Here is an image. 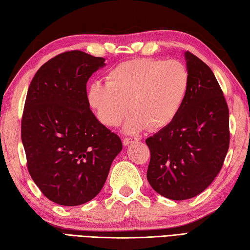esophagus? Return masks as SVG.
<instances>
[{"label": "esophagus", "instance_id": "34e87169", "mask_svg": "<svg viewBox=\"0 0 250 250\" xmlns=\"http://www.w3.org/2000/svg\"><path fill=\"white\" fill-rule=\"evenodd\" d=\"M139 140L138 139H132V138H125L124 139V145L125 146H128V145H130L131 143H134V142H138Z\"/></svg>", "mask_w": 250, "mask_h": 250}]
</instances>
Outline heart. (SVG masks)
<instances>
[{
    "label": "heart",
    "mask_w": 250,
    "mask_h": 250,
    "mask_svg": "<svg viewBox=\"0 0 250 250\" xmlns=\"http://www.w3.org/2000/svg\"><path fill=\"white\" fill-rule=\"evenodd\" d=\"M189 84L188 71L178 61L138 58L107 72L106 83L93 82L87 99L97 117L108 126L125 122L128 133L158 130L173 121L182 107Z\"/></svg>",
    "instance_id": "heart-1"
}]
</instances>
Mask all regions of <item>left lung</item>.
<instances>
[{"label": "left lung", "instance_id": "1", "mask_svg": "<svg viewBox=\"0 0 250 250\" xmlns=\"http://www.w3.org/2000/svg\"><path fill=\"white\" fill-rule=\"evenodd\" d=\"M189 84L173 121L146 140L147 180L161 196L184 200L204 192L222 168L229 145V108L212 70L184 53Z\"/></svg>", "mask_w": 250, "mask_h": 250}]
</instances>
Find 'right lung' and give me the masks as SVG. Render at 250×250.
<instances>
[{
	"label": "right lung",
	"instance_id": "right-lung-1",
	"mask_svg": "<svg viewBox=\"0 0 250 250\" xmlns=\"http://www.w3.org/2000/svg\"><path fill=\"white\" fill-rule=\"evenodd\" d=\"M105 65L81 51L62 53L41 66L28 89L21 119L28 171L44 196L62 206L94 198L122 149L87 100V80Z\"/></svg>",
	"mask_w": 250,
	"mask_h": 250
}]
</instances>
